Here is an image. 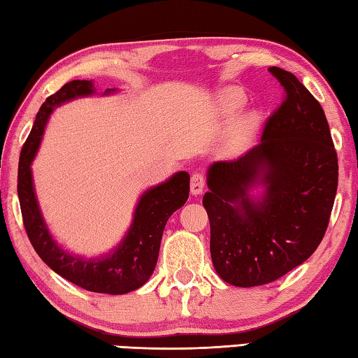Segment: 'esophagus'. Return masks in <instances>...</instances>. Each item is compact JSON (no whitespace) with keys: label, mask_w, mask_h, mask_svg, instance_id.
<instances>
[{"label":"esophagus","mask_w":358,"mask_h":358,"mask_svg":"<svg viewBox=\"0 0 358 358\" xmlns=\"http://www.w3.org/2000/svg\"><path fill=\"white\" fill-rule=\"evenodd\" d=\"M206 189V178L203 173H193L192 182H190V190L192 195H199Z\"/></svg>","instance_id":"34e87169"}]
</instances>
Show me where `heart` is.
<instances>
[{
    "label": "heart",
    "instance_id": "b5f03b06",
    "mask_svg": "<svg viewBox=\"0 0 358 358\" xmlns=\"http://www.w3.org/2000/svg\"><path fill=\"white\" fill-rule=\"evenodd\" d=\"M247 102L245 94L241 90H236V87H228V90H223L222 92L217 94L215 97V106L217 110L222 113L223 116H233L239 111L243 105ZM261 117L256 111L247 113L243 115L239 121L234 124L233 130L229 134L228 144L231 149H242L243 146L252 141V138L256 135V131L259 129Z\"/></svg>",
    "mask_w": 358,
    "mask_h": 358
}]
</instances>
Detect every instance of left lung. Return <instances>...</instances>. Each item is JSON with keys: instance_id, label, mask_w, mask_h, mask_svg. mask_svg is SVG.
Here are the masks:
<instances>
[{"instance_id": "8db88e82", "label": "left lung", "mask_w": 358, "mask_h": 358, "mask_svg": "<svg viewBox=\"0 0 358 358\" xmlns=\"http://www.w3.org/2000/svg\"><path fill=\"white\" fill-rule=\"evenodd\" d=\"M268 71L285 87V102L259 144L236 160L212 163L203 196L212 264L237 287L272 283L308 259L329 227L338 187L322 106L296 75Z\"/></svg>"}]
</instances>
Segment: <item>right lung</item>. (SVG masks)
Returning <instances> with one entry per match:
<instances>
[{
	"label": "right lung",
	"mask_w": 358,
	"mask_h": 358,
	"mask_svg": "<svg viewBox=\"0 0 358 358\" xmlns=\"http://www.w3.org/2000/svg\"><path fill=\"white\" fill-rule=\"evenodd\" d=\"M115 92L116 90H106L102 96H111ZM94 94L96 87L92 80H73L42 103L31 134L22 148L17 192L24 229L41 259L62 278L86 291L117 296L138 289L150 278L159 258L162 234L168 218L189 199L190 176L187 171H178L165 182L144 192L138 199L127 233L108 253L85 258L62 248L50 233L41 212L31 165L53 110L71 100Z\"/></svg>",
	"instance_id": "1"
}]
</instances>
